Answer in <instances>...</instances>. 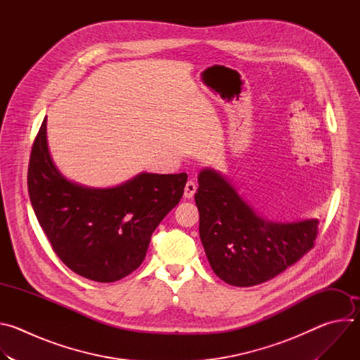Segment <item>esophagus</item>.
Segmentation results:
<instances>
[{"mask_svg":"<svg viewBox=\"0 0 360 360\" xmlns=\"http://www.w3.org/2000/svg\"><path fill=\"white\" fill-rule=\"evenodd\" d=\"M195 192H196V184L193 181H188L185 185V189H184V196L186 199H189L195 195Z\"/></svg>","mask_w":360,"mask_h":360,"instance_id":"esophagus-1","label":"esophagus"}]
</instances>
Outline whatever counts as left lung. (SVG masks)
Returning <instances> with one entry per match:
<instances>
[{
  "mask_svg": "<svg viewBox=\"0 0 360 360\" xmlns=\"http://www.w3.org/2000/svg\"><path fill=\"white\" fill-rule=\"evenodd\" d=\"M198 184L199 236L212 271L226 283L242 288L264 283L312 249L316 218L265 219L225 175L210 167L200 169Z\"/></svg>",
  "mask_w": 360,
  "mask_h": 360,
  "instance_id": "8db88e82",
  "label": "left lung"
}]
</instances>
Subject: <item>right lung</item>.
Listing matches in <instances>:
<instances>
[{
  "instance_id": "add662e5",
  "label": "right lung",
  "mask_w": 360,
  "mask_h": 360,
  "mask_svg": "<svg viewBox=\"0 0 360 360\" xmlns=\"http://www.w3.org/2000/svg\"><path fill=\"white\" fill-rule=\"evenodd\" d=\"M186 174L141 172L108 188L77 184L51 158L46 117L32 145L28 192L58 258L95 282H115L143 262L150 236L184 195Z\"/></svg>"
}]
</instances>
